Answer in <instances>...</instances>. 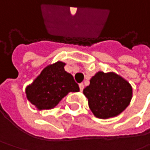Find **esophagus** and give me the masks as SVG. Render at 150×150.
<instances>
[{
  "label": "esophagus",
  "instance_id": "34e87169",
  "mask_svg": "<svg viewBox=\"0 0 150 150\" xmlns=\"http://www.w3.org/2000/svg\"><path fill=\"white\" fill-rule=\"evenodd\" d=\"M79 88H80V90H81V91H82V90H83V88H84V85H83L82 83H81V84L79 85Z\"/></svg>",
  "mask_w": 150,
  "mask_h": 150
}]
</instances>
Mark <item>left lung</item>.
<instances>
[{"label":"left lung","mask_w":150,"mask_h":150,"mask_svg":"<svg viewBox=\"0 0 150 150\" xmlns=\"http://www.w3.org/2000/svg\"><path fill=\"white\" fill-rule=\"evenodd\" d=\"M88 107L97 118L108 119L121 114L130 103L132 87L114 72H98L83 89Z\"/></svg>","instance_id":"8db88e82"}]
</instances>
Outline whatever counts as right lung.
<instances>
[{
    "label": "right lung",
    "instance_id": "right-lung-1",
    "mask_svg": "<svg viewBox=\"0 0 150 150\" xmlns=\"http://www.w3.org/2000/svg\"><path fill=\"white\" fill-rule=\"evenodd\" d=\"M65 63L57 62L47 66L32 84L26 88L28 100L37 109L54 108L69 92H78V84L64 69Z\"/></svg>",
    "mask_w": 150,
    "mask_h": 150
}]
</instances>
